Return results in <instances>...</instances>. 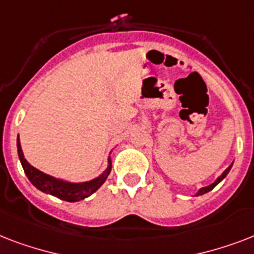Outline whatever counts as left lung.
Segmentation results:
<instances>
[{
    "instance_id": "obj_1",
    "label": "left lung",
    "mask_w": 254,
    "mask_h": 254,
    "mask_svg": "<svg viewBox=\"0 0 254 254\" xmlns=\"http://www.w3.org/2000/svg\"><path fill=\"white\" fill-rule=\"evenodd\" d=\"M232 165H233V162L231 163V165H229V166L227 167V169H225L224 171H223V173H221V175H219V177L216 178V181L213 182V183H211V185L205 186V187H201V189L197 190V192L195 193V196H199V195H204V193H207V192H208V191H211V190H212L213 187H216V186L219 185V183H220V182L223 181V179H224L225 177H227V175H228L229 170H231Z\"/></svg>"
}]
</instances>
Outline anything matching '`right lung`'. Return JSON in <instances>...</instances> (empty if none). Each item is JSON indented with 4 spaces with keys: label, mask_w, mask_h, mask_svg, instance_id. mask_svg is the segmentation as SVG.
I'll use <instances>...</instances> for the list:
<instances>
[{
    "label": "right lung",
    "mask_w": 254,
    "mask_h": 254,
    "mask_svg": "<svg viewBox=\"0 0 254 254\" xmlns=\"http://www.w3.org/2000/svg\"><path fill=\"white\" fill-rule=\"evenodd\" d=\"M17 150L18 157H19V161H21V165L23 167L26 177L29 178V181L39 191L49 193V195H53V196L58 197V199H62V200L71 201V203L83 200L85 197L91 196L93 192H96L104 185V182L107 181L108 175L111 174L112 170L111 151L109 157H108L107 169L104 170L99 177L85 182H69L65 181V179H62V178H55L53 175H49V174L43 173L41 170L31 166L26 161L25 155H23V151H22L21 147V141H19V135L17 137Z\"/></svg>",
    "instance_id": "right-lung-1"
}]
</instances>
